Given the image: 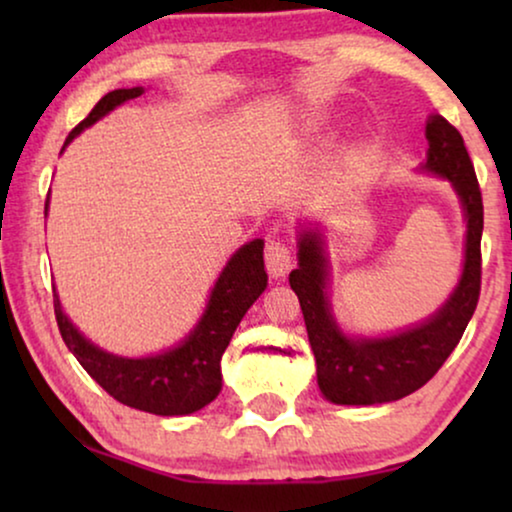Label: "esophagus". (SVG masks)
Wrapping results in <instances>:
<instances>
[{"mask_svg": "<svg viewBox=\"0 0 512 512\" xmlns=\"http://www.w3.org/2000/svg\"><path fill=\"white\" fill-rule=\"evenodd\" d=\"M291 265H293V258H291L289 244L277 240V237H270L268 244H265V268H268L270 277L275 279L286 277L289 275Z\"/></svg>", "mask_w": 512, "mask_h": 512, "instance_id": "obj_1", "label": "esophagus"}]
</instances>
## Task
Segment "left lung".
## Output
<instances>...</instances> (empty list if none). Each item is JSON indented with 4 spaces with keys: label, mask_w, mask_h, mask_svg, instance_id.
Masks as SVG:
<instances>
[{
    "label": "left lung",
    "mask_w": 512,
    "mask_h": 512,
    "mask_svg": "<svg viewBox=\"0 0 512 512\" xmlns=\"http://www.w3.org/2000/svg\"><path fill=\"white\" fill-rule=\"evenodd\" d=\"M429 151L419 172L447 179L464 209V268L450 298L424 319L403 331L359 338L347 335L333 317L328 284L331 268L319 226L298 230V268L289 275L303 310L307 338L317 359V382L326 401L335 405H380L410 396L438 373L459 345L480 298L482 195L464 137L433 114L426 121Z\"/></svg>",
    "instance_id": "8db88e82"
}]
</instances>
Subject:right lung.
I'll return each mask as SVG.
<instances>
[{
	"label": "right lung",
	"mask_w": 512,
	"mask_h": 512,
	"mask_svg": "<svg viewBox=\"0 0 512 512\" xmlns=\"http://www.w3.org/2000/svg\"><path fill=\"white\" fill-rule=\"evenodd\" d=\"M142 93V86L111 90L69 132L65 146L76 135H81L83 130L107 116L109 111L121 107L123 102L135 100ZM65 146H62V151H65ZM265 286H268V272H265L263 263V240H251L242 244L230 256L226 268L221 270L212 293H209L205 312L193 326V331L179 345L160 354L139 356V359L111 354L90 342L62 312L55 286L53 305L60 335L69 352L109 396L135 410L151 412V415L181 417L202 410L219 396L223 380L221 356L226 352L235 328L240 326L242 317L265 291Z\"/></svg>",
	"instance_id": "add662e5"
}]
</instances>
